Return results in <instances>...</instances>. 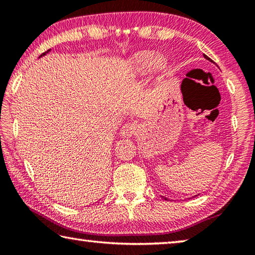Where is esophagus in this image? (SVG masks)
Instances as JSON below:
<instances>
[{
	"instance_id": "obj_1",
	"label": "esophagus",
	"mask_w": 255,
	"mask_h": 255,
	"mask_svg": "<svg viewBox=\"0 0 255 255\" xmlns=\"http://www.w3.org/2000/svg\"><path fill=\"white\" fill-rule=\"evenodd\" d=\"M137 124L135 123H128L125 125V126L122 128V130H120V136L125 137V138H130L133 133L137 131Z\"/></svg>"
}]
</instances>
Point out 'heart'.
Instances as JSON below:
<instances>
[{"label": "heart", "instance_id": "obj_1", "mask_svg": "<svg viewBox=\"0 0 255 255\" xmlns=\"http://www.w3.org/2000/svg\"><path fill=\"white\" fill-rule=\"evenodd\" d=\"M154 67L158 72H162L166 67V60L155 51L145 50L133 54L128 62V70L136 76H144Z\"/></svg>", "mask_w": 255, "mask_h": 255}]
</instances>
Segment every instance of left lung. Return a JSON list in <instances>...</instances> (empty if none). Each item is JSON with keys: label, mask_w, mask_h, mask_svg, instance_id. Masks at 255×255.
Here are the masks:
<instances>
[{"label": "left lung", "mask_w": 255, "mask_h": 255, "mask_svg": "<svg viewBox=\"0 0 255 255\" xmlns=\"http://www.w3.org/2000/svg\"><path fill=\"white\" fill-rule=\"evenodd\" d=\"M204 57L206 58V59H208V60H211L209 57H208V56H206V55H204ZM195 197H197V196H195ZM164 199H165V200H167V198H164Z\"/></svg>", "instance_id": "left-lung-1"}]
</instances>
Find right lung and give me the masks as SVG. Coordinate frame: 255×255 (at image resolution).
<instances>
[{
  "label": "right lung",
  "mask_w": 255,
  "mask_h": 255,
  "mask_svg": "<svg viewBox=\"0 0 255 255\" xmlns=\"http://www.w3.org/2000/svg\"><path fill=\"white\" fill-rule=\"evenodd\" d=\"M49 51H50V49H48V50H47V51H46V53H44V54H42V55L40 56V57H42V56H45L46 54H48V53H49Z\"/></svg>",
  "instance_id": "obj_1"
}]
</instances>
